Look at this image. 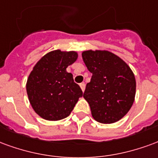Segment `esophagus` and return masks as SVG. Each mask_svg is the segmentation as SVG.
<instances>
[{"instance_id":"obj_1","label":"esophagus","mask_w":158,"mask_h":158,"mask_svg":"<svg viewBox=\"0 0 158 158\" xmlns=\"http://www.w3.org/2000/svg\"><path fill=\"white\" fill-rule=\"evenodd\" d=\"M85 87H86V86H85V84L80 83V87H81V91H82V92H84V91H85Z\"/></svg>"}]
</instances>
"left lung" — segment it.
Wrapping results in <instances>:
<instances>
[{
    "label": "left lung",
    "instance_id": "left-lung-1",
    "mask_svg": "<svg viewBox=\"0 0 158 158\" xmlns=\"http://www.w3.org/2000/svg\"><path fill=\"white\" fill-rule=\"evenodd\" d=\"M85 65L93 74L83 98L93 118L102 124L118 121L129 112L135 95V78L129 65L109 51L82 53Z\"/></svg>",
    "mask_w": 158,
    "mask_h": 158
}]
</instances>
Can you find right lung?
<instances>
[{"instance_id": "1", "label": "right lung", "mask_w": 158, "mask_h": 158, "mask_svg": "<svg viewBox=\"0 0 158 158\" xmlns=\"http://www.w3.org/2000/svg\"><path fill=\"white\" fill-rule=\"evenodd\" d=\"M77 59L74 51L54 50L38 61L28 77L27 93L33 110L47 120H60L70 115L82 97L66 68Z\"/></svg>"}]
</instances>
